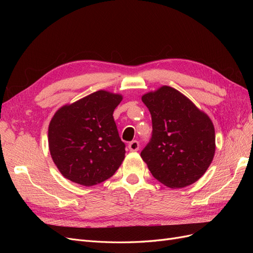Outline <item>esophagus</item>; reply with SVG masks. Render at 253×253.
Listing matches in <instances>:
<instances>
[{"instance_id":"obj_1","label":"esophagus","mask_w":253,"mask_h":253,"mask_svg":"<svg viewBox=\"0 0 253 253\" xmlns=\"http://www.w3.org/2000/svg\"><path fill=\"white\" fill-rule=\"evenodd\" d=\"M128 150L132 151V152H135V151H138L139 150V142L137 140H133L128 143Z\"/></svg>"}]
</instances>
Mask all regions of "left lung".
<instances>
[{
    "label": "left lung",
    "mask_w": 253,
    "mask_h": 253,
    "mask_svg": "<svg viewBox=\"0 0 253 253\" xmlns=\"http://www.w3.org/2000/svg\"><path fill=\"white\" fill-rule=\"evenodd\" d=\"M152 116L153 134L140 156L163 185L185 188L200 179L215 154L212 120L188 97L163 85L141 97Z\"/></svg>",
    "instance_id": "left-lung-1"
}]
</instances>
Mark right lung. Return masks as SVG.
I'll return each instance as SVG.
<instances>
[{"instance_id": "right-lung-1", "label": "right lung", "mask_w": 253, "mask_h": 253, "mask_svg": "<svg viewBox=\"0 0 253 253\" xmlns=\"http://www.w3.org/2000/svg\"><path fill=\"white\" fill-rule=\"evenodd\" d=\"M122 95L97 90L53 115L48 126L52 162L64 177L90 187L109 179L125 159L113 113Z\"/></svg>"}]
</instances>
